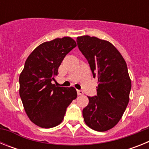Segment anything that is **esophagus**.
I'll use <instances>...</instances> for the list:
<instances>
[{
    "mask_svg": "<svg viewBox=\"0 0 149 149\" xmlns=\"http://www.w3.org/2000/svg\"><path fill=\"white\" fill-rule=\"evenodd\" d=\"M77 95H81L84 94V92H83L82 90H80V89H77Z\"/></svg>",
    "mask_w": 149,
    "mask_h": 149,
    "instance_id": "1",
    "label": "esophagus"
}]
</instances>
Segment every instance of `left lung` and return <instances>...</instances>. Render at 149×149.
<instances>
[{
    "label": "left lung",
    "instance_id": "1",
    "mask_svg": "<svg viewBox=\"0 0 149 149\" xmlns=\"http://www.w3.org/2000/svg\"><path fill=\"white\" fill-rule=\"evenodd\" d=\"M77 43L98 83L97 95L88 97L83 110L84 119L95 131H106L119 122L128 104L131 81L127 64L107 41L84 36L77 38Z\"/></svg>",
    "mask_w": 149,
    "mask_h": 149
}]
</instances>
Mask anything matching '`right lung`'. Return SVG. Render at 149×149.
<instances>
[{
	"label": "right lung",
	"instance_id": "obj_1",
	"mask_svg": "<svg viewBox=\"0 0 149 149\" xmlns=\"http://www.w3.org/2000/svg\"><path fill=\"white\" fill-rule=\"evenodd\" d=\"M76 46L70 37L55 39L38 46L26 60L19 76V94L27 116L39 127L60 125L68 106L77 98L72 86L52 84L64 57Z\"/></svg>",
	"mask_w": 149,
	"mask_h": 149
}]
</instances>
